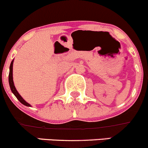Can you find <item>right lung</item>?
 Here are the masks:
<instances>
[{"label": "right lung", "instance_id": "right-lung-1", "mask_svg": "<svg viewBox=\"0 0 148 148\" xmlns=\"http://www.w3.org/2000/svg\"><path fill=\"white\" fill-rule=\"evenodd\" d=\"M13 62H14V60H12V61L11 62V63H10V66L9 79H8V81H9V85H10V87L11 91H12V93L15 95L16 98H17V100H18L21 103L23 104V105H25V106L31 107L32 105L24 100L23 98H22V97L19 95L18 91H17L15 86H14V82H13V77H12V67H13Z\"/></svg>", "mask_w": 148, "mask_h": 148}]
</instances>
